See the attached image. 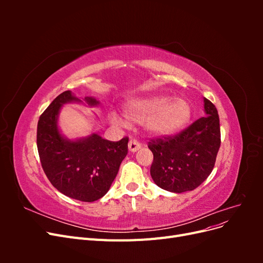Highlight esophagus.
<instances>
[{
  "mask_svg": "<svg viewBox=\"0 0 263 263\" xmlns=\"http://www.w3.org/2000/svg\"><path fill=\"white\" fill-rule=\"evenodd\" d=\"M141 147V145L139 144V142L136 140V139H130L129 142H128V149L129 151H132V153H136L137 150H139Z\"/></svg>",
  "mask_w": 263,
  "mask_h": 263,
  "instance_id": "esophagus-1",
  "label": "esophagus"
}]
</instances>
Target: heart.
I'll return each mask as SVG.
<instances>
[{
  "label": "heart",
  "mask_w": 263,
  "mask_h": 263,
  "mask_svg": "<svg viewBox=\"0 0 263 263\" xmlns=\"http://www.w3.org/2000/svg\"><path fill=\"white\" fill-rule=\"evenodd\" d=\"M125 116L135 123H145L147 129L156 136H171L184 127L191 118L190 103L181 98L156 95L130 100L124 106ZM109 121L123 126L124 119L115 112L109 113Z\"/></svg>",
  "instance_id": "heart-1"
}]
</instances>
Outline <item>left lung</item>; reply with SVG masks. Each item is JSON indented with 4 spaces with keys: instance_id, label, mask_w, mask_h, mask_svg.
<instances>
[{
    "instance_id": "left-lung-1",
    "label": "left lung",
    "mask_w": 263,
    "mask_h": 263,
    "mask_svg": "<svg viewBox=\"0 0 263 263\" xmlns=\"http://www.w3.org/2000/svg\"><path fill=\"white\" fill-rule=\"evenodd\" d=\"M204 110L206 116L180 134L149 141L154 154L150 174L159 187L173 193L192 191L213 171L220 147L219 117L205 98Z\"/></svg>"
}]
</instances>
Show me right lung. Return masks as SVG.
Returning <instances> with one entry per match:
<instances>
[{"instance_id": "1", "label": "right lung", "mask_w": 263, "mask_h": 263, "mask_svg": "<svg viewBox=\"0 0 263 263\" xmlns=\"http://www.w3.org/2000/svg\"><path fill=\"white\" fill-rule=\"evenodd\" d=\"M90 106L100 102L84 99ZM82 101L65 91L55 98L39 117L37 148L47 178L59 192L82 202H94L104 196L117 176L128 153V138L119 141L103 139L93 133L81 139L70 140L58 128V116L63 104Z\"/></svg>"}]
</instances>
